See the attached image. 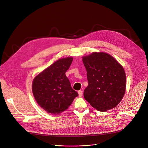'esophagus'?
Masks as SVG:
<instances>
[{
  "label": "esophagus",
  "mask_w": 148,
  "mask_h": 148,
  "mask_svg": "<svg viewBox=\"0 0 148 148\" xmlns=\"http://www.w3.org/2000/svg\"><path fill=\"white\" fill-rule=\"evenodd\" d=\"M78 94H79V97H81L82 96V91L81 90H79V91H78Z\"/></svg>",
  "instance_id": "esophagus-1"
}]
</instances>
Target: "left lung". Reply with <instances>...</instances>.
<instances>
[{
	"label": "left lung",
	"instance_id": "left-lung-1",
	"mask_svg": "<svg viewBox=\"0 0 148 148\" xmlns=\"http://www.w3.org/2000/svg\"><path fill=\"white\" fill-rule=\"evenodd\" d=\"M88 85L85 89V99L99 111L116 107L126 90V77L123 67L106 53H93L84 57Z\"/></svg>",
	"mask_w": 148,
	"mask_h": 148
}]
</instances>
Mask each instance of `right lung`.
Here are the masks:
<instances>
[{"mask_svg":"<svg viewBox=\"0 0 148 148\" xmlns=\"http://www.w3.org/2000/svg\"><path fill=\"white\" fill-rule=\"evenodd\" d=\"M73 59H59L44 69L33 81L32 92L38 104L51 114H59L69 107L78 93L71 87L65 73Z\"/></svg>","mask_w":148,"mask_h":148,"instance_id":"right-lung-1","label":"right lung"}]
</instances>
